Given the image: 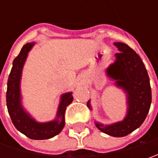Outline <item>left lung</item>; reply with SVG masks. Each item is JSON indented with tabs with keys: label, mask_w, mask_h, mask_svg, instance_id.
Returning a JSON list of instances; mask_svg holds the SVG:
<instances>
[{
	"label": "left lung",
	"mask_w": 158,
	"mask_h": 158,
	"mask_svg": "<svg viewBox=\"0 0 158 158\" xmlns=\"http://www.w3.org/2000/svg\"><path fill=\"white\" fill-rule=\"evenodd\" d=\"M119 52L115 61L106 69V76L127 95V114L121 121L104 125L95 120L96 127L113 137H123L137 129L148 115L151 104V88L142 59L127 44L115 42ZM88 107L92 110L89 100Z\"/></svg>",
	"instance_id": "left-lung-1"
}]
</instances>
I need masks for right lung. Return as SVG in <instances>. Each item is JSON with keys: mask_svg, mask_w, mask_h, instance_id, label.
Masks as SVG:
<instances>
[{"mask_svg": "<svg viewBox=\"0 0 158 158\" xmlns=\"http://www.w3.org/2000/svg\"><path fill=\"white\" fill-rule=\"evenodd\" d=\"M35 43H27L23 46L19 55L13 61V67L8 79L7 107L9 116L15 128L24 135L33 140H46L59 135L65 126V112L67 106L73 101L72 92L61 95L58 106L56 118L48 122H39L26 112L22 105L21 78L28 52Z\"/></svg>", "mask_w": 158, "mask_h": 158, "instance_id": "obj_1", "label": "right lung"}]
</instances>
